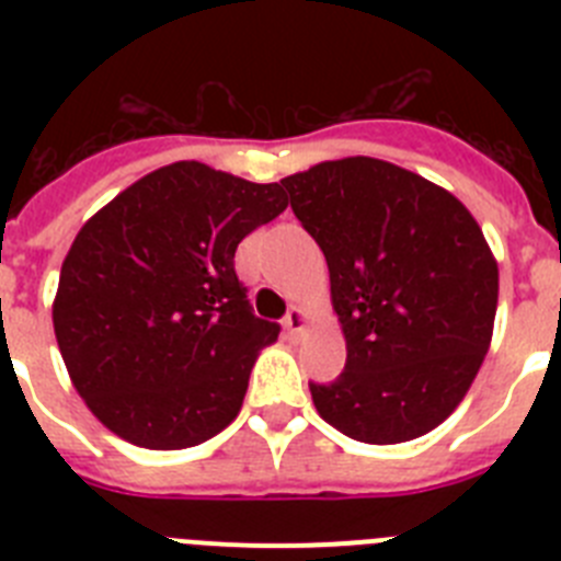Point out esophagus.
Wrapping results in <instances>:
<instances>
[{"instance_id":"esophagus-1","label":"esophagus","mask_w":561,"mask_h":561,"mask_svg":"<svg viewBox=\"0 0 561 561\" xmlns=\"http://www.w3.org/2000/svg\"><path fill=\"white\" fill-rule=\"evenodd\" d=\"M306 325H309V320H306V311L297 309V306H291L289 314L284 317V329L289 331L291 336H304Z\"/></svg>"}]
</instances>
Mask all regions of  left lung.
<instances>
[{
    "label": "left lung",
    "mask_w": 561,
    "mask_h": 561,
    "mask_svg": "<svg viewBox=\"0 0 561 561\" xmlns=\"http://www.w3.org/2000/svg\"><path fill=\"white\" fill-rule=\"evenodd\" d=\"M325 255L345 370L309 381L354 440L401 444L447 419L478 376L497 311V261L453 193L393 162L345 157L280 180Z\"/></svg>",
    "instance_id": "obj_1"
}]
</instances>
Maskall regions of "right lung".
I'll return each mask as SVG.
<instances>
[{"instance_id":"add662e5","label":"right lung","mask_w":561,"mask_h":561,"mask_svg":"<svg viewBox=\"0 0 561 561\" xmlns=\"http://www.w3.org/2000/svg\"><path fill=\"white\" fill-rule=\"evenodd\" d=\"M286 205L277 182L173 162L81 227L53 325L69 379L114 435L185 449L236 419L257 351L280 325L252 314L232 257Z\"/></svg>"}]
</instances>
